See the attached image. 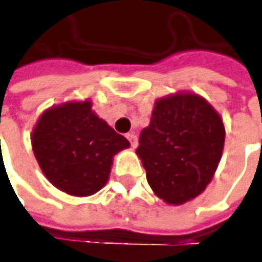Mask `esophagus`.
Wrapping results in <instances>:
<instances>
[{"label":"esophagus","mask_w":262,"mask_h":262,"mask_svg":"<svg viewBox=\"0 0 262 262\" xmlns=\"http://www.w3.org/2000/svg\"><path fill=\"white\" fill-rule=\"evenodd\" d=\"M126 138L129 139L132 147H136V146H138V136H136L135 133H127V135H126Z\"/></svg>","instance_id":"1"}]
</instances>
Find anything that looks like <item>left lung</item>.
Instances as JSON below:
<instances>
[{
	"label": "left lung",
	"mask_w": 262,
	"mask_h": 262,
	"mask_svg": "<svg viewBox=\"0 0 262 262\" xmlns=\"http://www.w3.org/2000/svg\"><path fill=\"white\" fill-rule=\"evenodd\" d=\"M224 140L222 120L208 101L196 94H175L155 103L136 154L155 193L181 205L196 198L211 182Z\"/></svg>",
	"instance_id": "1"
}]
</instances>
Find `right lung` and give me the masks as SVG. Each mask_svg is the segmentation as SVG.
Listing matches in <instances>:
<instances>
[{
    "label": "right lung",
    "mask_w": 262,
    "mask_h": 262,
    "mask_svg": "<svg viewBox=\"0 0 262 262\" xmlns=\"http://www.w3.org/2000/svg\"><path fill=\"white\" fill-rule=\"evenodd\" d=\"M31 142L47 179L74 196L100 191L107 182L112 158L129 147L127 139L94 115L90 101L66 103L44 112Z\"/></svg>",
    "instance_id": "add662e5"
}]
</instances>
